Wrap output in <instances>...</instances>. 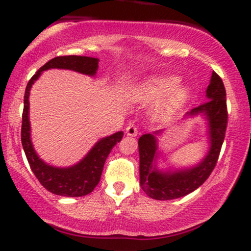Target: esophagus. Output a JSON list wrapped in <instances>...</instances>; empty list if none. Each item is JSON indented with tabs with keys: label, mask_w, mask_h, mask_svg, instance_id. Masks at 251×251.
Returning a JSON list of instances; mask_svg holds the SVG:
<instances>
[{
	"label": "esophagus",
	"mask_w": 251,
	"mask_h": 251,
	"mask_svg": "<svg viewBox=\"0 0 251 251\" xmlns=\"http://www.w3.org/2000/svg\"><path fill=\"white\" fill-rule=\"evenodd\" d=\"M126 133H127V136H131V137L137 136L138 133L137 126H136L135 124H130V125H127V127H126Z\"/></svg>",
	"instance_id": "obj_1"
}]
</instances>
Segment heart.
<instances>
[{
  "instance_id": "1",
  "label": "heart",
  "mask_w": 251,
  "mask_h": 251,
  "mask_svg": "<svg viewBox=\"0 0 251 251\" xmlns=\"http://www.w3.org/2000/svg\"><path fill=\"white\" fill-rule=\"evenodd\" d=\"M177 83H178V77L174 75L153 76L137 88L136 96L144 100H154L160 98L156 104L155 113L156 115L165 118L183 105L188 98V88Z\"/></svg>"
}]
</instances>
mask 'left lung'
I'll return each mask as SVG.
<instances>
[{
  "label": "left lung",
  "mask_w": 251,
  "mask_h": 251,
  "mask_svg": "<svg viewBox=\"0 0 251 251\" xmlns=\"http://www.w3.org/2000/svg\"><path fill=\"white\" fill-rule=\"evenodd\" d=\"M207 100L199 107L193 108L186 116L201 114L209 126L210 149L206 156L193 168L182 170L159 171L155 166L158 156V141L154 133H146L138 140L140 151V183L142 189L151 198L156 201H171L181 198L201 186L215 169L226 135L227 113L226 90L221 77L212 72L211 80L206 88Z\"/></svg>",
  "instance_id": "left-lung-1"
}]
</instances>
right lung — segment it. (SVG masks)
I'll return each mask as SVG.
<instances>
[{
	"instance_id": "add662e5",
	"label": "right lung",
	"mask_w": 251,
	"mask_h": 251,
	"mask_svg": "<svg viewBox=\"0 0 251 251\" xmlns=\"http://www.w3.org/2000/svg\"><path fill=\"white\" fill-rule=\"evenodd\" d=\"M100 59L83 55H60L48 60L44 67L29 80L24 96V110L22 123V144L29 165L40 183L50 193L63 197H83L90 194L100 183L103 166L108 155L118 142L121 141L124 132L114 133L102 138L93 146L87 155L75 165L69 168H54L45 163L35 151L30 138L29 121V95L30 88L39 78L42 72L48 69H69L81 74L96 75Z\"/></svg>"
}]
</instances>
